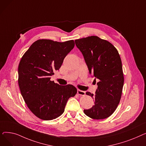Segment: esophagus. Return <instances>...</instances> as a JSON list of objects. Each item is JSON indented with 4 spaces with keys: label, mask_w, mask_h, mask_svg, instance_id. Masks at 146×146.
I'll use <instances>...</instances> for the list:
<instances>
[{
    "label": "esophagus",
    "mask_w": 146,
    "mask_h": 146,
    "mask_svg": "<svg viewBox=\"0 0 146 146\" xmlns=\"http://www.w3.org/2000/svg\"><path fill=\"white\" fill-rule=\"evenodd\" d=\"M78 94L79 95L83 96V95H85L86 92H85V91H83V90H81L78 89Z\"/></svg>",
    "instance_id": "esophagus-1"
}]
</instances>
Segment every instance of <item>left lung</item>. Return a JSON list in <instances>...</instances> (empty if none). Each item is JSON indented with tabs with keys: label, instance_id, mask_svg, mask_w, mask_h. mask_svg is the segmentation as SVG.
<instances>
[{
	"label": "left lung",
	"instance_id": "1",
	"mask_svg": "<svg viewBox=\"0 0 146 146\" xmlns=\"http://www.w3.org/2000/svg\"><path fill=\"white\" fill-rule=\"evenodd\" d=\"M75 44L82 53L89 73L98 80L95 95L87 92L86 95L94 99L91 108L84 110V113L95 119L109 117L119 103L124 75L122 62L114 46L97 36L76 40Z\"/></svg>",
	"mask_w": 146,
	"mask_h": 146
}]
</instances>
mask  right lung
<instances>
[{"label":"right lung","instance_id":"1","mask_svg":"<svg viewBox=\"0 0 146 146\" xmlns=\"http://www.w3.org/2000/svg\"><path fill=\"white\" fill-rule=\"evenodd\" d=\"M74 47L73 40L60 42L38 40L21 60L18 66L21 93L28 108L40 119L52 120L60 117L68 99L77 93V89L72 85H60L50 80Z\"/></svg>","mask_w":146,"mask_h":146}]
</instances>
